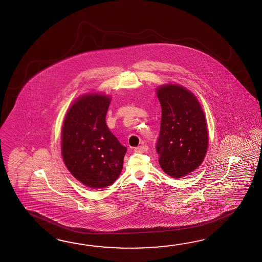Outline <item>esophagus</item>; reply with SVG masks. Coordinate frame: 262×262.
Returning <instances> with one entry per match:
<instances>
[{"instance_id": "1", "label": "esophagus", "mask_w": 262, "mask_h": 262, "mask_svg": "<svg viewBox=\"0 0 262 262\" xmlns=\"http://www.w3.org/2000/svg\"><path fill=\"white\" fill-rule=\"evenodd\" d=\"M148 150V146L147 145H140L134 148V151L138 152V153H144V152L147 151Z\"/></svg>"}]
</instances>
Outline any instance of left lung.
<instances>
[{
  "mask_svg": "<svg viewBox=\"0 0 262 262\" xmlns=\"http://www.w3.org/2000/svg\"><path fill=\"white\" fill-rule=\"evenodd\" d=\"M162 120L156 150L166 174L179 179L198 168L207 153L205 115L196 98L177 84L157 89Z\"/></svg>",
  "mask_w": 262,
  "mask_h": 262,
  "instance_id": "8db88e82",
  "label": "left lung"
}]
</instances>
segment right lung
<instances>
[{"label":"right lung","instance_id":"1","mask_svg":"<svg viewBox=\"0 0 262 262\" xmlns=\"http://www.w3.org/2000/svg\"><path fill=\"white\" fill-rule=\"evenodd\" d=\"M109 97L82 96L71 105L62 128V156L70 173L86 186L113 184L123 168L127 147L106 125Z\"/></svg>","mask_w":262,"mask_h":262}]
</instances>
